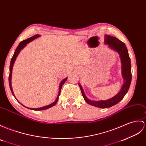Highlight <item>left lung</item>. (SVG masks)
<instances>
[{
  "label": "left lung",
  "mask_w": 146,
  "mask_h": 146,
  "mask_svg": "<svg viewBox=\"0 0 146 146\" xmlns=\"http://www.w3.org/2000/svg\"><path fill=\"white\" fill-rule=\"evenodd\" d=\"M104 42L108 45H109L111 48L117 51L119 54L122 62V73H123L124 83L123 87H122V89L120 91V92L117 95L106 101H91L88 99L86 96L84 95L82 87H81L80 84H79L81 93H82V95L86 102L91 105V106H94L100 108H110L119 103L124 97L125 94L128 91L132 79L131 60L129 56L128 51L125 44L118 38H116V37L111 36L110 35L105 36Z\"/></svg>",
  "instance_id": "left-lung-1"
}]
</instances>
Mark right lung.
Instances as JSON below:
<instances>
[{
  "mask_svg": "<svg viewBox=\"0 0 146 146\" xmlns=\"http://www.w3.org/2000/svg\"><path fill=\"white\" fill-rule=\"evenodd\" d=\"M38 36H40L39 35H35L33 36H32V37H30V38H28V39L25 40H23V41H22L21 42H20V43H19V46H18L17 47V49L15 50V53H14V54H13V56H12V60H11V65H10V73H9V81L10 88H11V92H12L13 95V93L12 89V86H11V77H12V68H13V63H14L15 61V59H16V58H17V56H18L19 53L20 52V50H21L23 48V47H25V46L27 45V43H29L30 42L32 41L33 40H34V39H35V38H38ZM66 80H67V78H66L64 79V80L62 81V82H61L60 86V88H59L60 91H59L58 96V97H57V98H56V101H55V102L52 103V104H49V105H48V106H43V107L39 108H33V109H32V108H27V107H26V108H29V109H30V110H32L40 111V110H46V109H48V108H51V107H53V106H55V105L56 104V103L58 102V97H59L60 94L61 90H62V88L63 84H64V83H65V81H66ZM13 96H14V95H13Z\"/></svg>",
  "mask_w": 146,
  "mask_h": 146,
  "instance_id": "right-lung-1",
  "label": "right lung"
}]
</instances>
